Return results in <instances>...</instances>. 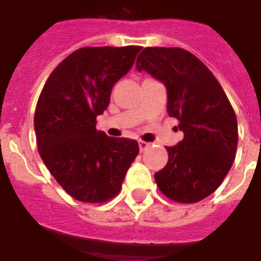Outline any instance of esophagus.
I'll use <instances>...</instances> for the list:
<instances>
[{
	"label": "esophagus",
	"mask_w": 261,
	"mask_h": 261,
	"mask_svg": "<svg viewBox=\"0 0 261 261\" xmlns=\"http://www.w3.org/2000/svg\"><path fill=\"white\" fill-rule=\"evenodd\" d=\"M138 147H140V151H145L147 148H150V144L145 141H138Z\"/></svg>",
	"instance_id": "1"
}]
</instances>
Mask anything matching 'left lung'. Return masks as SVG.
<instances>
[{
    "mask_svg": "<svg viewBox=\"0 0 261 261\" xmlns=\"http://www.w3.org/2000/svg\"><path fill=\"white\" fill-rule=\"evenodd\" d=\"M136 68L167 88V113L175 117L184 138L167 147L166 167L154 174L164 196L197 203L219 189L237 148V118L212 71L182 48L147 47Z\"/></svg>",
    "mask_w": 261,
    "mask_h": 261,
    "instance_id": "left-lung-1",
    "label": "left lung"
}]
</instances>
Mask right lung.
Returning a JSON list of instances; mask_svg holds the SVG:
<instances>
[{
  "label": "right lung",
  "instance_id": "obj_1",
  "mask_svg": "<svg viewBox=\"0 0 261 261\" xmlns=\"http://www.w3.org/2000/svg\"><path fill=\"white\" fill-rule=\"evenodd\" d=\"M140 47H86L51 72L37 102L34 128L44 164L79 201L104 203L117 196L138 143L97 131L95 118L111 90L131 70Z\"/></svg>",
  "mask_w": 261,
  "mask_h": 261
}]
</instances>
